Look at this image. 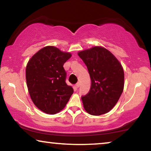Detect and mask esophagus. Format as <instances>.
Returning a JSON list of instances; mask_svg holds the SVG:
<instances>
[{"instance_id": "1", "label": "esophagus", "mask_w": 151, "mask_h": 151, "mask_svg": "<svg viewBox=\"0 0 151 151\" xmlns=\"http://www.w3.org/2000/svg\"><path fill=\"white\" fill-rule=\"evenodd\" d=\"M79 86H80V82H78V83H76V87L78 88Z\"/></svg>"}]
</instances>
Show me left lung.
Here are the masks:
<instances>
[{"label": "left lung", "instance_id": "obj_1", "mask_svg": "<svg viewBox=\"0 0 151 151\" xmlns=\"http://www.w3.org/2000/svg\"><path fill=\"white\" fill-rule=\"evenodd\" d=\"M78 54L87 67L91 80L89 92L82 97L84 108L90 115L105 114L115 106L123 92L122 66L102 47H93Z\"/></svg>", "mask_w": 151, "mask_h": 151}]
</instances>
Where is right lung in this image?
Wrapping results in <instances>:
<instances>
[{
	"label": "right lung",
	"instance_id": "right-lung-1",
	"mask_svg": "<svg viewBox=\"0 0 151 151\" xmlns=\"http://www.w3.org/2000/svg\"><path fill=\"white\" fill-rule=\"evenodd\" d=\"M71 57L53 46L35 53L26 67L28 91L34 104L42 112L53 115L65 108L73 89L66 83L63 65Z\"/></svg>",
	"mask_w": 151,
	"mask_h": 151
}]
</instances>
